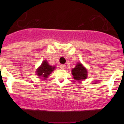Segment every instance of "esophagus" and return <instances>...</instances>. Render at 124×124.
<instances>
[{"label": "esophagus", "mask_w": 124, "mask_h": 124, "mask_svg": "<svg viewBox=\"0 0 124 124\" xmlns=\"http://www.w3.org/2000/svg\"><path fill=\"white\" fill-rule=\"evenodd\" d=\"M66 67H67L66 65H60V68H61V69H65V68H66Z\"/></svg>", "instance_id": "obj_1"}]
</instances>
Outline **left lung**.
Returning a JSON list of instances; mask_svg holds the SVG:
<instances>
[{"mask_svg":"<svg viewBox=\"0 0 124 124\" xmlns=\"http://www.w3.org/2000/svg\"><path fill=\"white\" fill-rule=\"evenodd\" d=\"M72 74L74 79L76 80H83L87 76V71L86 68L81 63H78L74 68L72 70Z\"/></svg>","mask_w":124,"mask_h":124,"instance_id":"left-lung-1","label":"left lung"}]
</instances>
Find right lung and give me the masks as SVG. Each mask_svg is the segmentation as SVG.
<instances>
[{
  "label": "right lung",
  "mask_w": 124,
  "mask_h": 124,
  "mask_svg": "<svg viewBox=\"0 0 124 124\" xmlns=\"http://www.w3.org/2000/svg\"><path fill=\"white\" fill-rule=\"evenodd\" d=\"M56 67L54 66H51L48 64L47 61H44L41 63V66L38 67V69L36 71L37 76L41 78H43L44 79L47 78L48 76L54 71Z\"/></svg>",
  "instance_id": "right-lung-1"
}]
</instances>
